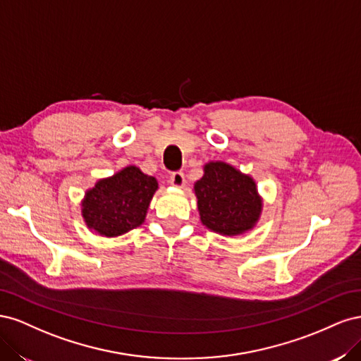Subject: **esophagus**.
<instances>
[{"instance_id":"obj_1","label":"esophagus","mask_w":361,"mask_h":361,"mask_svg":"<svg viewBox=\"0 0 361 361\" xmlns=\"http://www.w3.org/2000/svg\"><path fill=\"white\" fill-rule=\"evenodd\" d=\"M170 183L174 188H183L185 187V176L182 171H174L170 176Z\"/></svg>"}]
</instances>
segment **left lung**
Instances as JSON below:
<instances>
[{
  "instance_id": "8db88e82",
  "label": "left lung",
  "mask_w": 361,
  "mask_h": 361,
  "mask_svg": "<svg viewBox=\"0 0 361 361\" xmlns=\"http://www.w3.org/2000/svg\"><path fill=\"white\" fill-rule=\"evenodd\" d=\"M203 171L194 183L202 224L223 236L250 232L264 206L255 179L224 161L207 162Z\"/></svg>"
}]
</instances>
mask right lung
I'll return each instance as SVG.
<instances>
[{
  "mask_svg": "<svg viewBox=\"0 0 361 361\" xmlns=\"http://www.w3.org/2000/svg\"><path fill=\"white\" fill-rule=\"evenodd\" d=\"M158 180L135 166L99 179L81 200L85 226L105 238L125 235L145 223Z\"/></svg>",
  "mask_w": 361,
  "mask_h": 361,
  "instance_id": "1",
  "label": "right lung"
}]
</instances>
